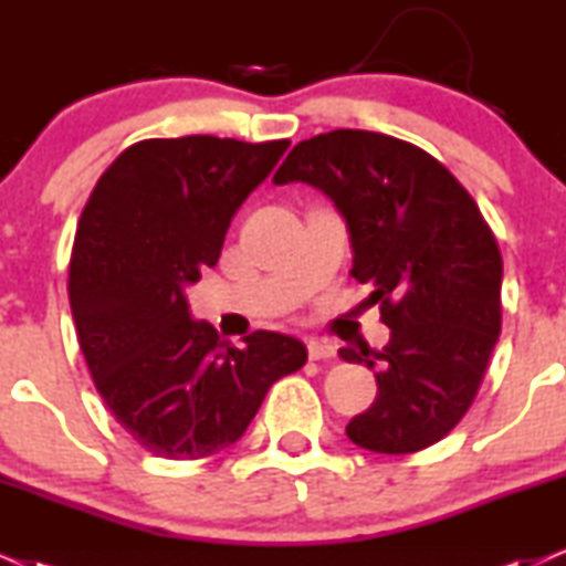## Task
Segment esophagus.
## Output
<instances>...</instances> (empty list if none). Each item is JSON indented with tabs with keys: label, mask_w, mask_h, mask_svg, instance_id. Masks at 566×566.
Returning <instances> with one entry per match:
<instances>
[{
	"label": "esophagus",
	"mask_w": 566,
	"mask_h": 566,
	"mask_svg": "<svg viewBox=\"0 0 566 566\" xmlns=\"http://www.w3.org/2000/svg\"><path fill=\"white\" fill-rule=\"evenodd\" d=\"M337 348L326 339H308V356L311 360H326V358H335Z\"/></svg>",
	"instance_id": "esophagus-1"
}]
</instances>
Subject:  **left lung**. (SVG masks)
<instances>
[{
	"instance_id": "8db88e82",
	"label": "left lung",
	"mask_w": 566,
	"mask_h": 566,
	"mask_svg": "<svg viewBox=\"0 0 566 566\" xmlns=\"http://www.w3.org/2000/svg\"><path fill=\"white\" fill-rule=\"evenodd\" d=\"M276 184L305 181L335 200L353 271L371 284L390 343L339 348L379 369L377 400L348 438L374 453H417L464 419L501 335L503 261L474 197L438 158L395 136L358 128L292 147Z\"/></svg>"
}]
</instances>
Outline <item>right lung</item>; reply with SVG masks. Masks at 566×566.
I'll list each match as a JSON object with an SVG mask.
<instances>
[{"instance_id":"obj_1","label":"right lung","mask_w":566,"mask_h":566,"mask_svg":"<svg viewBox=\"0 0 566 566\" xmlns=\"http://www.w3.org/2000/svg\"><path fill=\"white\" fill-rule=\"evenodd\" d=\"M290 139H142L99 176L78 218L67 297L94 387L160 459H206L242 438L301 339L258 329L240 348L189 318L184 287L216 265L237 208Z\"/></svg>"}]
</instances>
